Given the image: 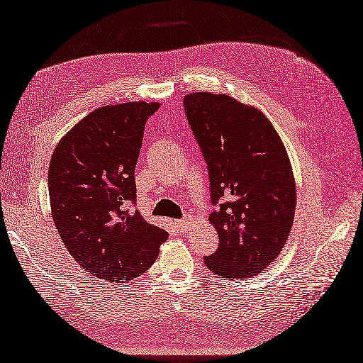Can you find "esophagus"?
I'll use <instances>...</instances> for the list:
<instances>
[{
  "label": "esophagus",
  "mask_w": 363,
  "mask_h": 363,
  "mask_svg": "<svg viewBox=\"0 0 363 363\" xmlns=\"http://www.w3.org/2000/svg\"><path fill=\"white\" fill-rule=\"evenodd\" d=\"M189 220H191V216L188 214V216H184V218H182L180 220H177V227L180 228V230H186L188 228V225H189Z\"/></svg>",
  "instance_id": "34e87169"
}]
</instances>
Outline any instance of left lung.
I'll return each mask as SVG.
<instances>
[{
  "label": "left lung",
  "mask_w": 363,
  "mask_h": 363,
  "mask_svg": "<svg viewBox=\"0 0 363 363\" xmlns=\"http://www.w3.org/2000/svg\"><path fill=\"white\" fill-rule=\"evenodd\" d=\"M183 108L208 169L210 223L219 235L206 268L230 279L258 274L280 254L294 218L282 140L260 111L224 94H189Z\"/></svg>",
  "instance_id": "8db88e82"
}]
</instances>
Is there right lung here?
Instances as JSON below:
<instances>
[{
	"label": "right lung",
	"instance_id": "right-lung-1",
	"mask_svg": "<svg viewBox=\"0 0 363 363\" xmlns=\"http://www.w3.org/2000/svg\"><path fill=\"white\" fill-rule=\"evenodd\" d=\"M158 108L139 101L95 109L59 140L50 161L57 233L81 268L109 282L145 272L169 236L133 210L145 123Z\"/></svg>",
	"mask_w": 363,
	"mask_h": 363
}]
</instances>
